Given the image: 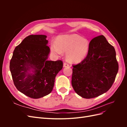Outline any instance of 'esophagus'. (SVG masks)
Returning <instances> with one entry per match:
<instances>
[{
	"label": "esophagus",
	"mask_w": 127,
	"mask_h": 127,
	"mask_svg": "<svg viewBox=\"0 0 127 127\" xmlns=\"http://www.w3.org/2000/svg\"><path fill=\"white\" fill-rule=\"evenodd\" d=\"M69 64H68L66 63H64V67H69Z\"/></svg>",
	"instance_id": "1"
}]
</instances>
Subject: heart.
I'll use <instances>...</instances> for the list:
<instances>
[{"instance_id": "heart-1", "label": "heart", "mask_w": 127, "mask_h": 127, "mask_svg": "<svg viewBox=\"0 0 127 127\" xmlns=\"http://www.w3.org/2000/svg\"><path fill=\"white\" fill-rule=\"evenodd\" d=\"M90 48V42L76 34L58 36L56 43L51 45V51L59 56L66 52L67 60L71 64L81 63L87 57Z\"/></svg>"}]
</instances>
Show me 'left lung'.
I'll list each match as a JSON object with an SVG mask.
<instances>
[{"label": "left lung", "mask_w": 127, "mask_h": 127, "mask_svg": "<svg viewBox=\"0 0 127 127\" xmlns=\"http://www.w3.org/2000/svg\"><path fill=\"white\" fill-rule=\"evenodd\" d=\"M72 67V86L85 98L97 97L108 91L119 69L115 49L103 35L91 41L86 58Z\"/></svg>", "instance_id": "left-lung-1"}]
</instances>
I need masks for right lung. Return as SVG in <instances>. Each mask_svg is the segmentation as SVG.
Returning a JSON list of instances; mask_svg holds the SVG:
<instances>
[{
  "instance_id": "obj_1",
  "label": "right lung",
  "mask_w": 127,
  "mask_h": 127,
  "mask_svg": "<svg viewBox=\"0 0 127 127\" xmlns=\"http://www.w3.org/2000/svg\"><path fill=\"white\" fill-rule=\"evenodd\" d=\"M44 35H30L15 48L10 61L15 86L21 93L39 98L52 92L57 74L63 69L61 60H48L50 52Z\"/></svg>"
}]
</instances>
